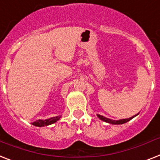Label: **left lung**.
I'll return each instance as SVG.
<instances>
[{
    "instance_id": "8db88e82",
    "label": "left lung",
    "mask_w": 160,
    "mask_h": 160,
    "mask_svg": "<svg viewBox=\"0 0 160 160\" xmlns=\"http://www.w3.org/2000/svg\"><path fill=\"white\" fill-rule=\"evenodd\" d=\"M138 115V113L136 114V115H134L132 118H126V119H120V120H112V119H109V118H105V117L102 116V115H99V114H97V116L98 118L100 119V120L103 121L105 122L109 123V124H113V125H120V124H124V123L127 122H129L130 120H132V118H134L135 117H136Z\"/></svg>"
}]
</instances>
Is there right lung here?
<instances>
[{"instance_id":"1","label":"right lung","mask_w":160,"mask_h":160,"mask_svg":"<svg viewBox=\"0 0 160 160\" xmlns=\"http://www.w3.org/2000/svg\"><path fill=\"white\" fill-rule=\"evenodd\" d=\"M62 116H57V117H53V118H48V119H45V120H42V119H39V120H37L33 122L32 123V125L35 126V127H44V126H49L51 124H53V123L57 122L60 118H61Z\"/></svg>"}]
</instances>
